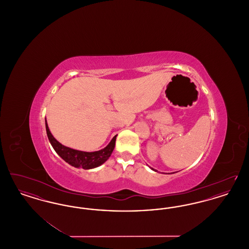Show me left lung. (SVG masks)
<instances>
[{"label":"left lung","mask_w":249,"mask_h":249,"mask_svg":"<svg viewBox=\"0 0 249 249\" xmlns=\"http://www.w3.org/2000/svg\"><path fill=\"white\" fill-rule=\"evenodd\" d=\"M152 170H154V169H152ZM154 171H155V170H154Z\"/></svg>","instance_id":"left-lung-1"}]
</instances>
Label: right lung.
<instances>
[{
    "label": "right lung",
    "instance_id": "1",
    "mask_svg": "<svg viewBox=\"0 0 249 249\" xmlns=\"http://www.w3.org/2000/svg\"><path fill=\"white\" fill-rule=\"evenodd\" d=\"M46 129H47L48 140L51 143V145L53 146L54 150L57 152V154L59 155V157L62 160H64L67 163L75 168H83L85 170H89V169H93L98 166L102 165L109 159V157L111 156L115 148L117 135L113 137L111 142H109L105 148L94 152H85V151L75 150L70 147H67L58 142L48 129L47 120H46Z\"/></svg>",
    "mask_w": 249,
    "mask_h": 249
}]
</instances>
